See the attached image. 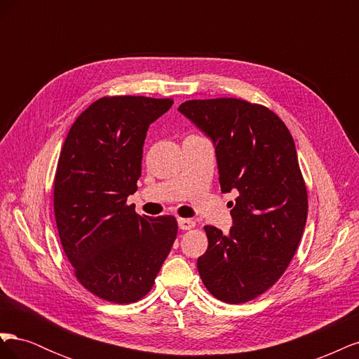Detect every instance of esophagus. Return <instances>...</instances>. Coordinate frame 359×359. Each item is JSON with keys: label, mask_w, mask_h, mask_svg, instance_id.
I'll return each mask as SVG.
<instances>
[{"label": "esophagus", "mask_w": 359, "mask_h": 359, "mask_svg": "<svg viewBox=\"0 0 359 359\" xmlns=\"http://www.w3.org/2000/svg\"><path fill=\"white\" fill-rule=\"evenodd\" d=\"M178 226L181 231H190L194 226H196V223H194V220H191V219H178Z\"/></svg>", "instance_id": "1"}]
</instances>
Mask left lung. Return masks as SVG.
<instances>
[{"mask_svg":"<svg viewBox=\"0 0 359 359\" xmlns=\"http://www.w3.org/2000/svg\"><path fill=\"white\" fill-rule=\"evenodd\" d=\"M178 111L212 139L222 193L238 194L229 233L203 227L201 278L223 302L252 301L285 274L306 227L309 196L295 142L264 104L222 97L184 102Z\"/></svg>","mask_w":359,"mask_h":359,"instance_id":"1","label":"left lung"}]
</instances>
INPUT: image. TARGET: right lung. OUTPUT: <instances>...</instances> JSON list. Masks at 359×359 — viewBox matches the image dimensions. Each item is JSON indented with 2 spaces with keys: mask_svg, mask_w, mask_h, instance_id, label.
Returning a JSON list of instances; mask_svg holds the SVG:
<instances>
[{
  "mask_svg": "<svg viewBox=\"0 0 359 359\" xmlns=\"http://www.w3.org/2000/svg\"><path fill=\"white\" fill-rule=\"evenodd\" d=\"M172 99L106 95L76 118L53 178V211L64 253L79 283L115 304L142 299L177 238L173 215H137L147 130Z\"/></svg>",
  "mask_w": 359,
  "mask_h": 359,
  "instance_id": "right-lung-1",
  "label": "right lung"
}]
</instances>
